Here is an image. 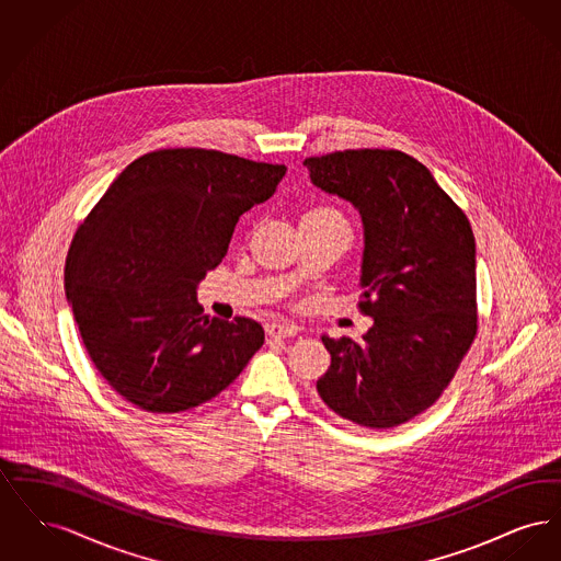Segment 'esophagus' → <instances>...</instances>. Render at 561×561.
<instances>
[{
	"instance_id": "esophagus-1",
	"label": "esophagus",
	"mask_w": 561,
	"mask_h": 561,
	"mask_svg": "<svg viewBox=\"0 0 561 561\" xmlns=\"http://www.w3.org/2000/svg\"><path fill=\"white\" fill-rule=\"evenodd\" d=\"M267 334L271 339H290L298 334V325L286 321H271L267 323Z\"/></svg>"
}]
</instances>
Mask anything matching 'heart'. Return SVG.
Here are the masks:
<instances>
[{
  "instance_id": "obj_1",
  "label": "heart",
  "mask_w": 561,
  "mask_h": 561,
  "mask_svg": "<svg viewBox=\"0 0 561 561\" xmlns=\"http://www.w3.org/2000/svg\"><path fill=\"white\" fill-rule=\"evenodd\" d=\"M313 213L332 214V216H339V214L334 213V210H330V208H320V210H313Z\"/></svg>"
}]
</instances>
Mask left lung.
Here are the masks:
<instances>
[{"label": "left lung", "instance_id": "left-lung-1", "mask_svg": "<svg viewBox=\"0 0 561 561\" xmlns=\"http://www.w3.org/2000/svg\"><path fill=\"white\" fill-rule=\"evenodd\" d=\"M302 163L316 187L362 216L359 309L374 320L362 341L321 336L332 364L318 393L351 423L398 427L439 400L478 334L469 218L421 161L396 149Z\"/></svg>", "mask_w": 561, "mask_h": 561}]
</instances>
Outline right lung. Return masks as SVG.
I'll use <instances>...</instances> for the list:
<instances>
[{
	"instance_id": "add662e5",
	"label": "right lung",
	"mask_w": 561,
	"mask_h": 561,
	"mask_svg": "<svg viewBox=\"0 0 561 561\" xmlns=\"http://www.w3.org/2000/svg\"><path fill=\"white\" fill-rule=\"evenodd\" d=\"M282 163L213 149L134 160L83 218L65 265L67 300L96 370L136 408L191 410L227 389L263 347L259 321L204 316L197 286Z\"/></svg>"
}]
</instances>
